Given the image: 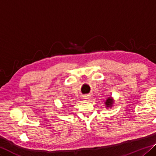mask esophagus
I'll use <instances>...</instances> for the list:
<instances>
[{
  "label": "esophagus",
  "instance_id": "esophagus-1",
  "mask_svg": "<svg viewBox=\"0 0 156 156\" xmlns=\"http://www.w3.org/2000/svg\"><path fill=\"white\" fill-rule=\"evenodd\" d=\"M83 98L85 100H88L90 98V95H85L83 96Z\"/></svg>",
  "mask_w": 156,
  "mask_h": 156
}]
</instances>
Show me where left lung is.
I'll use <instances>...</instances> for the list:
<instances>
[{
    "mask_svg": "<svg viewBox=\"0 0 156 156\" xmlns=\"http://www.w3.org/2000/svg\"><path fill=\"white\" fill-rule=\"evenodd\" d=\"M114 103V101L112 98V97H108L107 100L105 101V106L106 108H111Z\"/></svg>",
    "mask_w": 156,
    "mask_h": 156,
    "instance_id": "obj_1",
    "label": "left lung"
}]
</instances>
